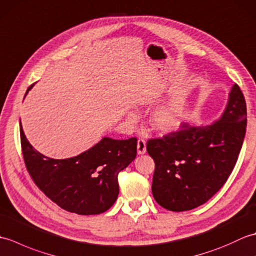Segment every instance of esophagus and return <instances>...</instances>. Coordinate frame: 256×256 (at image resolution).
I'll return each mask as SVG.
<instances>
[{
    "mask_svg": "<svg viewBox=\"0 0 256 256\" xmlns=\"http://www.w3.org/2000/svg\"><path fill=\"white\" fill-rule=\"evenodd\" d=\"M146 153V142L144 140L140 138L138 140V155H143Z\"/></svg>",
    "mask_w": 256,
    "mask_h": 256,
    "instance_id": "1",
    "label": "esophagus"
}]
</instances>
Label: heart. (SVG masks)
<instances>
[{"label":"heart","mask_w":256,"mask_h":256,"mask_svg":"<svg viewBox=\"0 0 256 256\" xmlns=\"http://www.w3.org/2000/svg\"><path fill=\"white\" fill-rule=\"evenodd\" d=\"M126 116L130 121H134L135 120V116L132 112H128ZM150 122L152 128L157 133L168 134L175 132L182 125L180 112H179V108L176 106H162L152 114Z\"/></svg>","instance_id":"obj_1"}]
</instances>
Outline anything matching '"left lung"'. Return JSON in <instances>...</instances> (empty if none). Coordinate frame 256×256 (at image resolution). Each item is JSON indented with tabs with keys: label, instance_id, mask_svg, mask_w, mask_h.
<instances>
[{
	"label": "left lung",
	"instance_id": "1",
	"mask_svg": "<svg viewBox=\"0 0 256 256\" xmlns=\"http://www.w3.org/2000/svg\"><path fill=\"white\" fill-rule=\"evenodd\" d=\"M246 131V103L234 84L221 116L164 138L150 140L148 153L155 162L152 192L170 211H187L216 194L236 166Z\"/></svg>",
	"mask_w": 256,
	"mask_h": 256
}]
</instances>
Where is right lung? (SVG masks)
<instances>
[{"mask_svg": "<svg viewBox=\"0 0 256 256\" xmlns=\"http://www.w3.org/2000/svg\"><path fill=\"white\" fill-rule=\"evenodd\" d=\"M34 84L27 89L25 96ZM20 128L27 170L48 198L77 214H99L111 208L118 196V172L136 157V138L104 136L77 156L55 160L32 148L20 120Z\"/></svg>", "mask_w": 256, "mask_h": 256, "instance_id": "add662e5", "label": "right lung"}]
</instances>
